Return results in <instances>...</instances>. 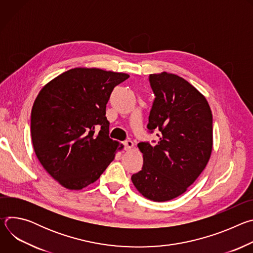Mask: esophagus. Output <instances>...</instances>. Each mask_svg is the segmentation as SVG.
Returning <instances> with one entry per match:
<instances>
[{
	"label": "esophagus",
	"instance_id": "obj_1",
	"mask_svg": "<svg viewBox=\"0 0 253 253\" xmlns=\"http://www.w3.org/2000/svg\"><path fill=\"white\" fill-rule=\"evenodd\" d=\"M123 144H124V149L126 150V151H128V150H130L132 147H133V142L131 141V140H126V141H124L123 142Z\"/></svg>",
	"mask_w": 253,
	"mask_h": 253
}]
</instances>
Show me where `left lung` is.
I'll return each instance as SVG.
<instances>
[{"mask_svg": "<svg viewBox=\"0 0 253 253\" xmlns=\"http://www.w3.org/2000/svg\"><path fill=\"white\" fill-rule=\"evenodd\" d=\"M149 83L155 99L147 128L159 131V140L138 143L143 166L131 179L144 197L163 202L184 193L206 167L212 114L204 96L181 77L163 72L149 75Z\"/></svg>", "mask_w": 253, "mask_h": 253, "instance_id": "obj_1", "label": "left lung"}]
</instances>
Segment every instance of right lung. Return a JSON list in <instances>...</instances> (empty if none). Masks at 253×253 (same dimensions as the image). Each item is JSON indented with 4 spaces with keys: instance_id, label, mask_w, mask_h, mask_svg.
Masks as SVG:
<instances>
[{
    "instance_id": "1",
    "label": "right lung",
    "mask_w": 253,
    "mask_h": 253,
    "mask_svg": "<svg viewBox=\"0 0 253 253\" xmlns=\"http://www.w3.org/2000/svg\"><path fill=\"white\" fill-rule=\"evenodd\" d=\"M129 75L101 69H71L36 98L31 135L36 155L64 187L79 190L95 182L115 156L106 105ZM122 148V147H121Z\"/></svg>"
}]
</instances>
